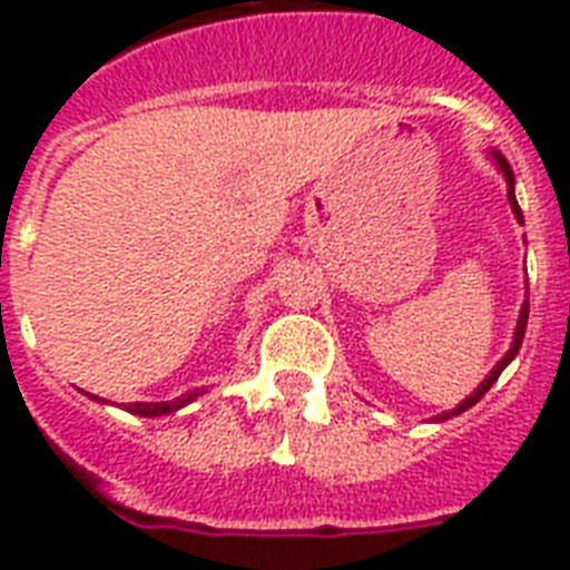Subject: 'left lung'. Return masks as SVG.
Here are the masks:
<instances>
[{
    "label": "left lung",
    "instance_id": "left-lung-1",
    "mask_svg": "<svg viewBox=\"0 0 570 570\" xmlns=\"http://www.w3.org/2000/svg\"><path fill=\"white\" fill-rule=\"evenodd\" d=\"M494 163H497V168H500V171H503L505 186H509V204H512L514 218H518V222L523 224V213H521V206H518V197H514V174H512V168H509V163H505V159H503V156H500V154H494ZM527 295H530V293H527ZM527 320H530V298H523V304H521V316H518V328H514L512 348H509V352H505L503 361H500V364H497L494 370H491V373H488V379L482 381V384H479V387L473 390V393H470L468 399H464V402H459V407H452V411H443L441 416H434V420H438V423H443V420H450V416L461 414V411H468V407H473V405H476V402H479V399L485 396L488 390H491V384H494V381L500 379V373H503L505 366H509V364H512V361H514V355H518V348H521V343H523V334H527Z\"/></svg>",
    "mask_w": 570,
    "mask_h": 570
}]
</instances>
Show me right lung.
Instances as JSON below:
<instances>
[{
	"instance_id": "right-lung-1",
	"label": "right lung",
	"mask_w": 570,
	"mask_h": 570,
	"mask_svg": "<svg viewBox=\"0 0 570 570\" xmlns=\"http://www.w3.org/2000/svg\"><path fill=\"white\" fill-rule=\"evenodd\" d=\"M204 396V390H191L186 396L174 399V402H136V405H127L129 414L138 416H163V414H174V411H180L183 405H189L191 399Z\"/></svg>"
}]
</instances>
